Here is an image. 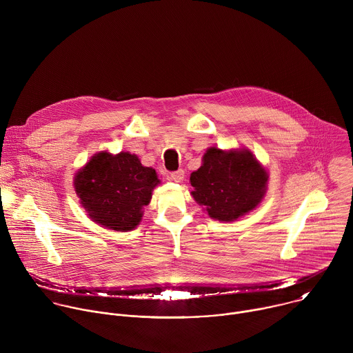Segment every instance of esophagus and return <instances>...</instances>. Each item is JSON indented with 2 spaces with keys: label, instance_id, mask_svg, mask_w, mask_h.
Here are the masks:
<instances>
[{
  "label": "esophagus",
  "instance_id": "34e87169",
  "mask_svg": "<svg viewBox=\"0 0 353 353\" xmlns=\"http://www.w3.org/2000/svg\"><path fill=\"white\" fill-rule=\"evenodd\" d=\"M183 179H184V170H181V169H179V170H176V172H172V173L169 174V180H170V181L180 183Z\"/></svg>",
  "mask_w": 353,
  "mask_h": 353
}]
</instances>
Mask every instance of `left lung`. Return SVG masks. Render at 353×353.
<instances>
[{
    "mask_svg": "<svg viewBox=\"0 0 353 353\" xmlns=\"http://www.w3.org/2000/svg\"><path fill=\"white\" fill-rule=\"evenodd\" d=\"M203 159V166L191 173V194L211 218L232 222L260 204L268 176L248 150L211 148Z\"/></svg>",
    "mask_w": 353,
    "mask_h": 353,
    "instance_id": "8db88e82",
    "label": "left lung"
}]
</instances>
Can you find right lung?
<instances>
[{
    "mask_svg": "<svg viewBox=\"0 0 353 353\" xmlns=\"http://www.w3.org/2000/svg\"><path fill=\"white\" fill-rule=\"evenodd\" d=\"M157 172L141 165L135 155L100 152L78 172L75 191L88 215L117 232L132 230L142 218L158 185Z\"/></svg>",
    "mask_w": 353,
    "mask_h": 353,
    "instance_id": "add662e5",
    "label": "right lung"
}]
</instances>
